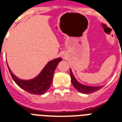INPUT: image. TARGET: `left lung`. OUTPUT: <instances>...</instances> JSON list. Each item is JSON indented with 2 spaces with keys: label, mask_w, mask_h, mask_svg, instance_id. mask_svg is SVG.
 Here are the masks:
<instances>
[{
  "label": "left lung",
  "mask_w": 122,
  "mask_h": 122,
  "mask_svg": "<svg viewBox=\"0 0 122 122\" xmlns=\"http://www.w3.org/2000/svg\"><path fill=\"white\" fill-rule=\"evenodd\" d=\"M70 77H71V83L73 84V87L76 88L78 92H81L82 93L90 94V93H94V92L98 91V90L101 89L104 86H89L82 84H81L77 81L76 77H74L71 69H70Z\"/></svg>",
  "instance_id": "obj_1"
}]
</instances>
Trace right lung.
Segmentation results:
<instances>
[{
  "label": "right lung",
  "mask_w": 122,
  "mask_h": 122,
  "mask_svg": "<svg viewBox=\"0 0 122 122\" xmlns=\"http://www.w3.org/2000/svg\"><path fill=\"white\" fill-rule=\"evenodd\" d=\"M61 60L62 58L59 57L49 61L38 76L30 80H22L18 78L12 73L8 65L7 66L13 79L18 86L30 94L41 95L45 93L51 86L56 68Z\"/></svg>",
  "instance_id": "1"
}]
</instances>
